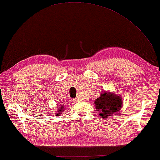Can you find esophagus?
Listing matches in <instances>:
<instances>
[{
    "instance_id": "34e87169",
    "label": "esophagus",
    "mask_w": 160,
    "mask_h": 160,
    "mask_svg": "<svg viewBox=\"0 0 160 160\" xmlns=\"http://www.w3.org/2000/svg\"><path fill=\"white\" fill-rule=\"evenodd\" d=\"M79 101H80L79 98H76V99H74L73 100V102H79Z\"/></svg>"
}]
</instances>
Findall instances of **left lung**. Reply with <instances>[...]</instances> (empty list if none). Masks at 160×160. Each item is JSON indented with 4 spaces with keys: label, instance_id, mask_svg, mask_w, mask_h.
<instances>
[{
    "label": "left lung",
    "instance_id": "obj_1",
    "mask_svg": "<svg viewBox=\"0 0 160 160\" xmlns=\"http://www.w3.org/2000/svg\"><path fill=\"white\" fill-rule=\"evenodd\" d=\"M95 105L96 110L99 111V116L105 118L111 117L121 109L122 99L119 95L103 91L100 95V97L95 101Z\"/></svg>",
    "mask_w": 160,
    "mask_h": 160
}]
</instances>
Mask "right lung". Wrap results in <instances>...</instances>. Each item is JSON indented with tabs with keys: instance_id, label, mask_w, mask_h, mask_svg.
Here are the masks:
<instances>
[{
	"instance_id": "obj_1",
	"label": "right lung",
	"mask_w": 160,
	"mask_h": 160,
	"mask_svg": "<svg viewBox=\"0 0 160 160\" xmlns=\"http://www.w3.org/2000/svg\"><path fill=\"white\" fill-rule=\"evenodd\" d=\"M59 107H60V108H59V109H58L57 112L55 113L56 116H60V115L62 114V112H63V110H64V109H65L64 106H59Z\"/></svg>"
}]
</instances>
